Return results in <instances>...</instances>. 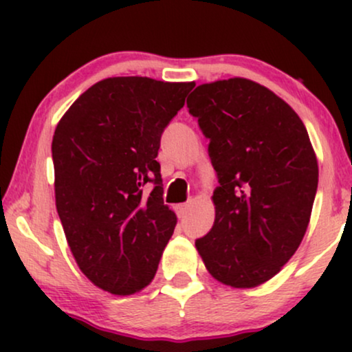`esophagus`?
<instances>
[{
	"label": "esophagus",
	"mask_w": 352,
	"mask_h": 352,
	"mask_svg": "<svg viewBox=\"0 0 352 352\" xmlns=\"http://www.w3.org/2000/svg\"><path fill=\"white\" fill-rule=\"evenodd\" d=\"M177 215L179 218H185L188 213V204H182V205H177Z\"/></svg>",
	"instance_id": "obj_1"
}]
</instances>
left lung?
Listing matches in <instances>:
<instances>
[{
    "mask_svg": "<svg viewBox=\"0 0 352 352\" xmlns=\"http://www.w3.org/2000/svg\"><path fill=\"white\" fill-rule=\"evenodd\" d=\"M210 139L218 184L215 221L195 241L208 273L232 288L272 280L300 246L318 188L308 131L281 98L232 78L201 84L187 99Z\"/></svg>",
    "mask_w": 352,
    "mask_h": 352,
    "instance_id": "left-lung-1",
    "label": "left lung"
}]
</instances>
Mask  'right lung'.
<instances>
[{
	"mask_svg": "<svg viewBox=\"0 0 352 352\" xmlns=\"http://www.w3.org/2000/svg\"><path fill=\"white\" fill-rule=\"evenodd\" d=\"M193 86L140 76L99 80L56 127V208L76 263L104 292L129 296L155 276L177 225L155 159Z\"/></svg>",
	"mask_w": 352,
	"mask_h": 352,
	"instance_id": "add662e5",
	"label": "right lung"
}]
</instances>
